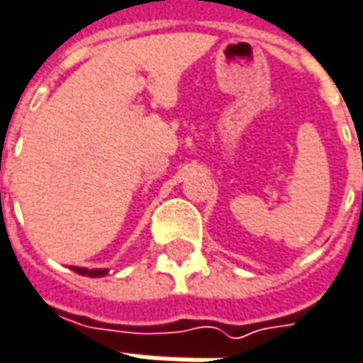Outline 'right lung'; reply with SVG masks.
Here are the masks:
<instances>
[{
    "label": "right lung",
    "mask_w": 363,
    "mask_h": 363,
    "mask_svg": "<svg viewBox=\"0 0 363 363\" xmlns=\"http://www.w3.org/2000/svg\"><path fill=\"white\" fill-rule=\"evenodd\" d=\"M72 271L78 272V274H84V277H105L106 269H94V271H89V269H80V267H72Z\"/></svg>",
    "instance_id": "right-lung-1"
}]
</instances>
